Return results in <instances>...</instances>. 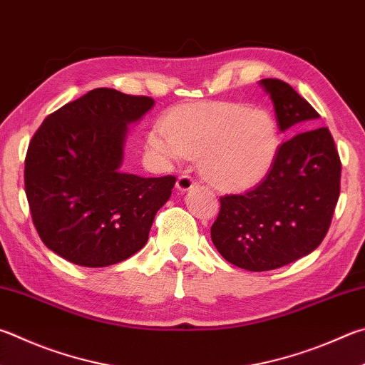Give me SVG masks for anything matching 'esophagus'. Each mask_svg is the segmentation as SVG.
<instances>
[{"label": "esophagus", "instance_id": "esophagus-1", "mask_svg": "<svg viewBox=\"0 0 365 365\" xmlns=\"http://www.w3.org/2000/svg\"><path fill=\"white\" fill-rule=\"evenodd\" d=\"M196 185V182L188 174H183L177 178V190L178 191H188Z\"/></svg>", "mask_w": 365, "mask_h": 365}]
</instances>
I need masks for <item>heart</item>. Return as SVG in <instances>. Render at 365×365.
I'll return each instance as SVG.
<instances>
[{
	"label": "heart",
	"mask_w": 365,
	"mask_h": 365,
	"mask_svg": "<svg viewBox=\"0 0 365 365\" xmlns=\"http://www.w3.org/2000/svg\"><path fill=\"white\" fill-rule=\"evenodd\" d=\"M279 143L271 115L236 102L183 105L148 134L150 148L164 163L200 156L202 177L220 190H244L260 182Z\"/></svg>",
	"instance_id": "heart-1"
}]
</instances>
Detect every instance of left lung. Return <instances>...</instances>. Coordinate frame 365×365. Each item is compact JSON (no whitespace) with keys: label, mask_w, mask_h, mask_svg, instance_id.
Masks as SVG:
<instances>
[{"label":"left lung","mask_w":365,"mask_h":365,"mask_svg":"<svg viewBox=\"0 0 365 365\" xmlns=\"http://www.w3.org/2000/svg\"><path fill=\"white\" fill-rule=\"evenodd\" d=\"M260 84L274 103L279 129L302 132L281 145L257 187L220 197L212 242L225 260L247 271L281 268L319 246L332 222L341 175L332 134L316 128L319 113L281 79Z\"/></svg>","instance_id":"obj_1"}]
</instances>
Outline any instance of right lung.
I'll list each match as a JSON object with an SVG mask.
<instances>
[{
  "mask_svg": "<svg viewBox=\"0 0 365 365\" xmlns=\"http://www.w3.org/2000/svg\"><path fill=\"white\" fill-rule=\"evenodd\" d=\"M155 101L98 88L51 113L25 156V193L44 246L79 267H110L148 241L175 177L121 169L128 124Z\"/></svg>",
  "mask_w": 365,
  "mask_h": 365,
  "instance_id": "obj_1",
  "label": "right lung"
}]
</instances>
